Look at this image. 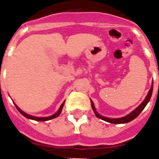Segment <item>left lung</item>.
<instances>
[{"label": "left lung", "mask_w": 159, "mask_h": 159, "mask_svg": "<svg viewBox=\"0 0 159 159\" xmlns=\"http://www.w3.org/2000/svg\"><path fill=\"white\" fill-rule=\"evenodd\" d=\"M152 88H153V83H152V85L151 87L150 90H149V92L147 93V97H146V99L144 100V101L142 103L140 104L139 107H137L135 110H134L131 113H129V115H127L125 117H121V118H108V117H102V116H100V114H98L96 111H95V108L93 107V101L91 100V106H92V108H93V111L94 114H95V116L97 117H99L100 119L104 120V121H106V122H108V123H129L130 121H132L134 120L136 117L139 116V114L143 111V109L145 108V107L147 106V104L148 103V101L150 100L151 96H152Z\"/></svg>", "instance_id": "left-lung-1"}]
</instances>
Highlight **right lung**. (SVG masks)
<instances>
[{
  "instance_id": "obj_1",
  "label": "right lung",
  "mask_w": 159,
  "mask_h": 159,
  "mask_svg": "<svg viewBox=\"0 0 159 159\" xmlns=\"http://www.w3.org/2000/svg\"><path fill=\"white\" fill-rule=\"evenodd\" d=\"M64 104H65V102H63L62 105L60 106V107H59V111L56 112L54 115H52V116H50V117H33V116H30V115H28V114H26L25 112H24L22 110H20L19 107H17L15 105L16 108L18 109V111H19L20 113L22 114L23 116H25V117H27V118H30V119H33V120H36V121H48V120H50V119H52V118H55V117H57L58 116H59V114L61 113V111H62L63 109V107H64Z\"/></svg>"
}]
</instances>
